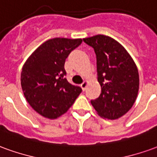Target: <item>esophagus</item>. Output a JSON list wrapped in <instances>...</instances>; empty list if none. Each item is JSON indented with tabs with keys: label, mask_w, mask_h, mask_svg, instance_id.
Segmentation results:
<instances>
[{
	"label": "esophagus",
	"mask_w": 157,
	"mask_h": 157,
	"mask_svg": "<svg viewBox=\"0 0 157 157\" xmlns=\"http://www.w3.org/2000/svg\"><path fill=\"white\" fill-rule=\"evenodd\" d=\"M86 86H87V82H86V81H85V82H83L82 84H81V86H82V88L83 91H85V90H86Z\"/></svg>",
	"instance_id": "1"
}]
</instances>
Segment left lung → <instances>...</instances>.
Wrapping results in <instances>:
<instances>
[{
  "mask_svg": "<svg viewBox=\"0 0 157 157\" xmlns=\"http://www.w3.org/2000/svg\"><path fill=\"white\" fill-rule=\"evenodd\" d=\"M83 41L94 49L101 86L99 97L91 100V104L101 117L118 119L136 100L140 86L137 66L127 50L111 37L97 35Z\"/></svg>",
  "mask_w": 157,
  "mask_h": 157,
  "instance_id": "left-lung-1",
  "label": "left lung"
}]
</instances>
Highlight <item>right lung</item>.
<instances>
[{"mask_svg":"<svg viewBox=\"0 0 157 157\" xmlns=\"http://www.w3.org/2000/svg\"><path fill=\"white\" fill-rule=\"evenodd\" d=\"M82 39L53 38L40 45L23 66L21 86L29 105L42 117L56 119L82 93L65 78L64 63Z\"/></svg>","mask_w":157,"mask_h":157,"instance_id":"right-lung-1","label":"right lung"}]
</instances>
